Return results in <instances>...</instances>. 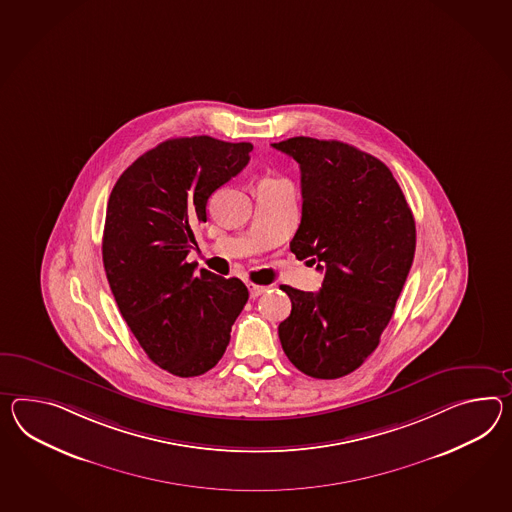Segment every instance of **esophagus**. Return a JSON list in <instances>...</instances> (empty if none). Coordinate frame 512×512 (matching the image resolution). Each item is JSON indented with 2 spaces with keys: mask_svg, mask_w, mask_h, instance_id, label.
Here are the masks:
<instances>
[{
  "mask_svg": "<svg viewBox=\"0 0 512 512\" xmlns=\"http://www.w3.org/2000/svg\"><path fill=\"white\" fill-rule=\"evenodd\" d=\"M248 288H250L251 298H259L261 294H264V292L268 290V287H262V285H253V283H250V285H248Z\"/></svg>",
  "mask_w": 512,
  "mask_h": 512,
  "instance_id": "1",
  "label": "esophagus"
}]
</instances>
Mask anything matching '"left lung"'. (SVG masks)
Listing matches in <instances>:
<instances>
[{
    "mask_svg": "<svg viewBox=\"0 0 512 512\" xmlns=\"http://www.w3.org/2000/svg\"><path fill=\"white\" fill-rule=\"evenodd\" d=\"M301 170V224L290 251L324 270L320 292L281 285L292 311L279 324L288 361L316 379L357 370L377 348L416 250L398 181L374 155L338 140L272 144Z\"/></svg>",
    "mask_w": 512,
    "mask_h": 512,
    "instance_id": "8db88e82",
    "label": "left lung"
}]
</instances>
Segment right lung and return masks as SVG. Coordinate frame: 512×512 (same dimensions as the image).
I'll return each mask as SVG.
<instances>
[{
  "instance_id": "add662e5",
  "label": "right lung",
  "mask_w": 512,
  "mask_h": 512,
  "mask_svg": "<svg viewBox=\"0 0 512 512\" xmlns=\"http://www.w3.org/2000/svg\"><path fill=\"white\" fill-rule=\"evenodd\" d=\"M250 142L170 138L140 155L116 181L103 229V266L114 300L146 355L170 374L214 368L248 288L201 270L188 251L207 222L212 192L250 163Z\"/></svg>"
}]
</instances>
